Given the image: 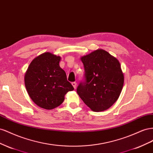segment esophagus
Instances as JSON below:
<instances>
[{"label": "esophagus", "mask_w": 153, "mask_h": 153, "mask_svg": "<svg viewBox=\"0 0 153 153\" xmlns=\"http://www.w3.org/2000/svg\"><path fill=\"white\" fill-rule=\"evenodd\" d=\"M72 86H74V89H76V86H77L76 82H72Z\"/></svg>", "instance_id": "obj_1"}]
</instances>
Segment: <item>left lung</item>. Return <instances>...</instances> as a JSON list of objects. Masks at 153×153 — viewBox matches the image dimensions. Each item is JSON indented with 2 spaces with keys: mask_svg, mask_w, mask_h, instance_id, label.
<instances>
[{
  "mask_svg": "<svg viewBox=\"0 0 153 153\" xmlns=\"http://www.w3.org/2000/svg\"><path fill=\"white\" fill-rule=\"evenodd\" d=\"M85 80L77 88L82 101L94 111H102L114 104L121 93L124 74L116 58L97 49L81 58Z\"/></svg>",
  "mask_w": 153,
  "mask_h": 153,
  "instance_id": "left-lung-1",
  "label": "left lung"
}]
</instances>
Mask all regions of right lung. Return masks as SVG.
<instances>
[{
  "label": "right lung",
  "mask_w": 153,
  "mask_h": 153,
  "mask_svg": "<svg viewBox=\"0 0 153 153\" xmlns=\"http://www.w3.org/2000/svg\"><path fill=\"white\" fill-rule=\"evenodd\" d=\"M60 56L45 52L34 58L25 74V86L32 101L39 107L52 110L59 106L65 95L74 87L59 67Z\"/></svg>",
  "instance_id": "right-lung-1"
}]
</instances>
